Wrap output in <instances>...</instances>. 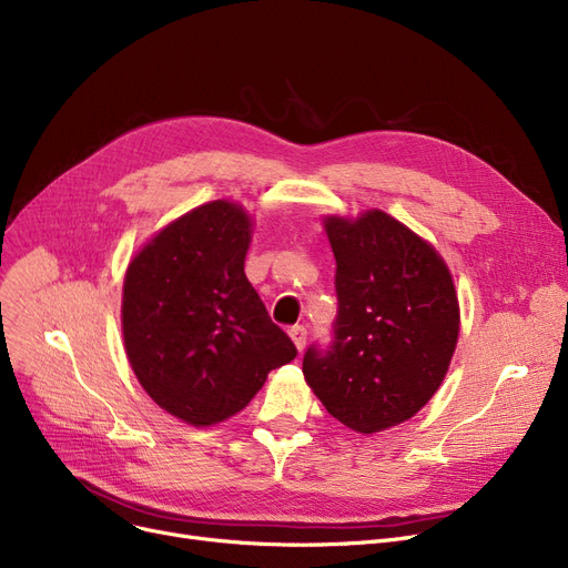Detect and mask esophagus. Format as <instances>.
I'll return each mask as SVG.
<instances>
[{
    "label": "esophagus",
    "instance_id": "esophagus-1",
    "mask_svg": "<svg viewBox=\"0 0 568 568\" xmlns=\"http://www.w3.org/2000/svg\"><path fill=\"white\" fill-rule=\"evenodd\" d=\"M290 338H292L294 347L302 352V349L306 347V329H304V326H300V324L292 326V329H290Z\"/></svg>",
    "mask_w": 568,
    "mask_h": 568
}]
</instances>
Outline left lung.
I'll use <instances>...</instances> for the list:
<instances>
[{"instance_id": "8db88e82", "label": "left lung", "mask_w": 568, "mask_h": 568, "mask_svg": "<svg viewBox=\"0 0 568 568\" xmlns=\"http://www.w3.org/2000/svg\"><path fill=\"white\" fill-rule=\"evenodd\" d=\"M322 225L336 257V341L306 352L304 377L334 419L375 435L437 394L458 345V292L437 248L382 209Z\"/></svg>"}]
</instances>
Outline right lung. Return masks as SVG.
<instances>
[{
	"instance_id": "obj_1",
	"label": "right lung",
	"mask_w": 568,
	"mask_h": 568,
	"mask_svg": "<svg viewBox=\"0 0 568 568\" xmlns=\"http://www.w3.org/2000/svg\"><path fill=\"white\" fill-rule=\"evenodd\" d=\"M255 221L232 200L170 221L131 257L122 336L146 396L195 428L242 412L296 349L244 274Z\"/></svg>"
}]
</instances>
